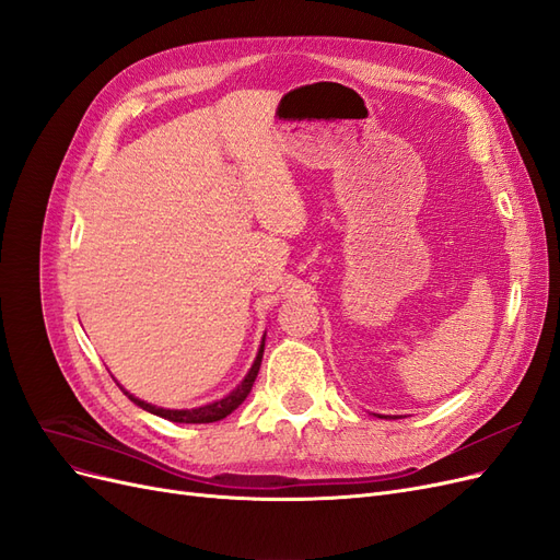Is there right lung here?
Segmentation results:
<instances>
[{"label":"right lung","instance_id":"right-lung-1","mask_svg":"<svg viewBox=\"0 0 560 560\" xmlns=\"http://www.w3.org/2000/svg\"><path fill=\"white\" fill-rule=\"evenodd\" d=\"M261 358H264V338H261V346H259L257 358H254V364H252V369L247 371V376L241 381V385L233 387L226 397L217 399V401H210V404H206V406H196V409H163V406L149 404V401H144V399H138L135 395H130L128 389L121 387V385H118V387H121L124 395H126L132 404H138L140 409H144V411H149V413H154V416H159V418L171 420V422H196V425H198V422H217V420L226 418L231 411L238 409V406L245 401V397L249 395V389H252V385H254V378H257V374H259Z\"/></svg>","mask_w":560,"mask_h":560}]
</instances>
